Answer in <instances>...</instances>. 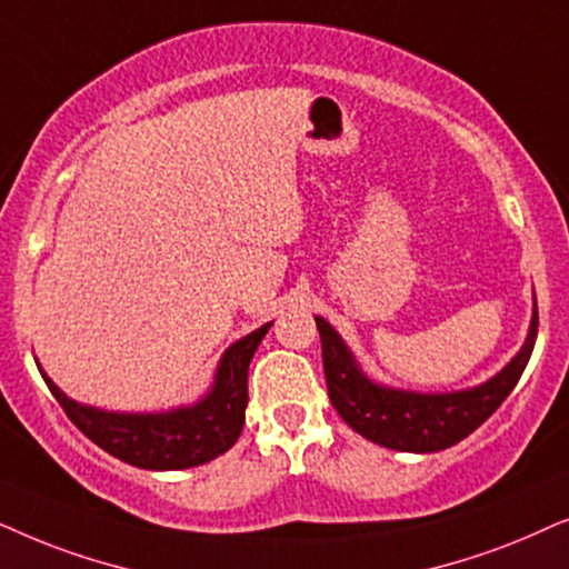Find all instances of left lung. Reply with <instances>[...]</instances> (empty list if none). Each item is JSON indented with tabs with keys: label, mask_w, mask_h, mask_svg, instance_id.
Returning a JSON list of instances; mask_svg holds the SVG:
<instances>
[{
	"label": "left lung",
	"mask_w": 569,
	"mask_h": 569,
	"mask_svg": "<svg viewBox=\"0 0 569 569\" xmlns=\"http://www.w3.org/2000/svg\"><path fill=\"white\" fill-rule=\"evenodd\" d=\"M322 340V367L328 380L330 403L348 427L369 442L400 452H437L452 448L479 429L518 385L522 369L531 359L539 332V312L528 325L526 343L487 382L452 392H416L382 385L369 377L356 361L351 348L338 330L315 317Z\"/></svg>",
	"instance_id": "8db88e82"
}]
</instances>
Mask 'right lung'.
I'll list each match as a JSON object with an SVG mask.
<instances>
[{
	"instance_id": "right-lung-1",
	"label": "right lung",
	"mask_w": 569,
	"mask_h": 569,
	"mask_svg": "<svg viewBox=\"0 0 569 569\" xmlns=\"http://www.w3.org/2000/svg\"><path fill=\"white\" fill-rule=\"evenodd\" d=\"M270 325L272 322H264L262 328L226 348L206 396L194 403L169 408V411H103V408L78 403L57 388L43 367L38 369L74 427L93 439L98 448L146 471H181V468L210 463L231 450L239 439L249 398V361Z\"/></svg>"
}]
</instances>
